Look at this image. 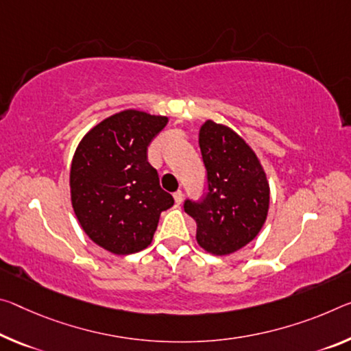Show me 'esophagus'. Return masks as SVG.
<instances>
[{
	"label": "esophagus",
	"mask_w": 351,
	"mask_h": 351,
	"mask_svg": "<svg viewBox=\"0 0 351 351\" xmlns=\"http://www.w3.org/2000/svg\"><path fill=\"white\" fill-rule=\"evenodd\" d=\"M173 198H175L176 204H181V202H182V198H184V195H182L181 191H176V192L173 193Z\"/></svg>",
	"instance_id": "esophagus-1"
}]
</instances>
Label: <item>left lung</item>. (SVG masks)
<instances>
[{
    "label": "left lung",
    "mask_w": 351,
    "mask_h": 351,
    "mask_svg": "<svg viewBox=\"0 0 351 351\" xmlns=\"http://www.w3.org/2000/svg\"><path fill=\"white\" fill-rule=\"evenodd\" d=\"M199 149L208 173L202 202L186 199L184 210L197 221V242L206 252L226 256L245 247L264 226L270 187L258 156L225 125L206 120Z\"/></svg>",
    "instance_id": "1"
}]
</instances>
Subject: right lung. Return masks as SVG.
<instances>
[{"label": "right lung", "instance_id": "add662e5", "mask_svg": "<svg viewBox=\"0 0 351 351\" xmlns=\"http://www.w3.org/2000/svg\"><path fill=\"white\" fill-rule=\"evenodd\" d=\"M169 119L126 109L93 126L70 169L71 206L86 234L114 254H132L153 241L173 197L160 189L148 145Z\"/></svg>", "mask_w": 351, "mask_h": 351}]
</instances>
